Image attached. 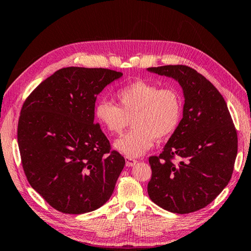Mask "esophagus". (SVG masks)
Returning <instances> with one entry per match:
<instances>
[{
	"mask_svg": "<svg viewBox=\"0 0 251 251\" xmlns=\"http://www.w3.org/2000/svg\"><path fill=\"white\" fill-rule=\"evenodd\" d=\"M136 162H137V161L135 159L130 158V157H126V165L129 166V168H130V166L134 165Z\"/></svg>",
	"mask_w": 251,
	"mask_h": 251,
	"instance_id": "esophagus-1",
	"label": "esophagus"
}]
</instances>
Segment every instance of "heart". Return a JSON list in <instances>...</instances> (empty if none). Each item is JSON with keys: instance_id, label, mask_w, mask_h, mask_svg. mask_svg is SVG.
Returning a JSON list of instances; mask_svg holds the SVG:
<instances>
[{"instance_id": "obj_1", "label": "heart", "mask_w": 251, "mask_h": 251, "mask_svg": "<svg viewBox=\"0 0 251 251\" xmlns=\"http://www.w3.org/2000/svg\"><path fill=\"white\" fill-rule=\"evenodd\" d=\"M118 104L102 100L94 107L98 121L110 133L119 134L131 118L132 129L114 147L126 157L136 158L152 147L154 138L171 136L179 124L182 101L175 88H160L154 82L135 80L116 93Z\"/></svg>"}]
</instances>
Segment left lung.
Returning a JSON list of instances; mask_svg holds the SVG:
<instances>
[{
	"mask_svg": "<svg viewBox=\"0 0 251 251\" xmlns=\"http://www.w3.org/2000/svg\"><path fill=\"white\" fill-rule=\"evenodd\" d=\"M182 88V119L159 155L149 158L150 200L171 213L204 208L229 183L237 154V133L224 97L209 80L186 65L149 68ZM175 157L181 159L174 164Z\"/></svg>",
	"mask_w": 251,
	"mask_h": 251,
	"instance_id": "1",
	"label": "left lung"
}]
</instances>
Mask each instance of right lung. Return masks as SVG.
<instances>
[{"mask_svg": "<svg viewBox=\"0 0 251 251\" xmlns=\"http://www.w3.org/2000/svg\"><path fill=\"white\" fill-rule=\"evenodd\" d=\"M121 72L70 66L42 81L18 121L22 168L54 209L85 214L106 203L126 164L94 124L97 97Z\"/></svg>", "mask_w": 251, "mask_h": 251, "instance_id": "add662e5", "label": "right lung"}]
</instances>
